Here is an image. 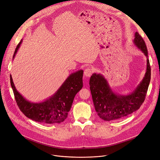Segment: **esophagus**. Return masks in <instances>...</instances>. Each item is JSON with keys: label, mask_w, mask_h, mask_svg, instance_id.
<instances>
[{"label": "esophagus", "mask_w": 160, "mask_h": 160, "mask_svg": "<svg viewBox=\"0 0 160 160\" xmlns=\"http://www.w3.org/2000/svg\"><path fill=\"white\" fill-rule=\"evenodd\" d=\"M92 72H93V70L92 69H91V68H86V69L84 71V75L86 77L89 78L91 76V75H92Z\"/></svg>", "instance_id": "esophagus-1"}]
</instances>
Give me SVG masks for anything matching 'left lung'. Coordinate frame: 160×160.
I'll return each mask as SVG.
<instances>
[{"instance_id": "1", "label": "left lung", "mask_w": 160, "mask_h": 160, "mask_svg": "<svg viewBox=\"0 0 160 160\" xmlns=\"http://www.w3.org/2000/svg\"><path fill=\"white\" fill-rule=\"evenodd\" d=\"M133 43L146 57L144 77L132 92L120 94L113 92L108 80L99 73H93L89 80L90 89L98 116L104 121L123 118L139 109L144 102L151 80V67L148 58L146 45L138 32H135Z\"/></svg>"}]
</instances>
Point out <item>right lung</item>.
<instances>
[{
	"label": "right lung",
	"mask_w": 160,
	"mask_h": 160,
	"mask_svg": "<svg viewBox=\"0 0 160 160\" xmlns=\"http://www.w3.org/2000/svg\"><path fill=\"white\" fill-rule=\"evenodd\" d=\"M22 40L16 47L14 59ZM83 71L80 70L72 73L56 92L49 98L39 102H33L26 99L16 90L11 75V85L14 98L21 111L28 118L42 123H60L67 118L75 95L82 88Z\"/></svg>",
	"instance_id": "add662e5"
}]
</instances>
